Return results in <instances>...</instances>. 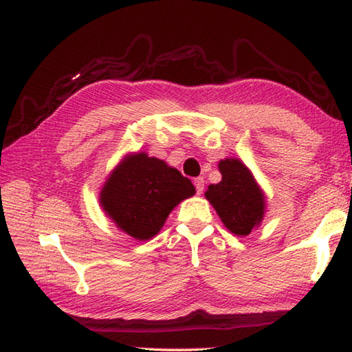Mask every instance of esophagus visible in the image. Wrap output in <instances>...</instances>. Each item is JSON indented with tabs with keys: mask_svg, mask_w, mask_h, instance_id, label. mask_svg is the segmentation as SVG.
Listing matches in <instances>:
<instances>
[{
	"mask_svg": "<svg viewBox=\"0 0 352 352\" xmlns=\"http://www.w3.org/2000/svg\"><path fill=\"white\" fill-rule=\"evenodd\" d=\"M193 184H195V189H197L198 195H201V193H203V190H204V178L203 177L195 178V180H193Z\"/></svg>",
	"mask_w": 352,
	"mask_h": 352,
	"instance_id": "obj_1",
	"label": "esophagus"
}]
</instances>
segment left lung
Wrapping results in <instances>:
<instances>
[{
  "instance_id": "1",
  "label": "left lung",
  "mask_w": 352,
  "mask_h": 352,
  "mask_svg": "<svg viewBox=\"0 0 352 352\" xmlns=\"http://www.w3.org/2000/svg\"><path fill=\"white\" fill-rule=\"evenodd\" d=\"M219 170L222 180L208 186L206 198L231 233L248 236L263 219V192L254 180L251 170L241 160H221Z\"/></svg>"
}]
</instances>
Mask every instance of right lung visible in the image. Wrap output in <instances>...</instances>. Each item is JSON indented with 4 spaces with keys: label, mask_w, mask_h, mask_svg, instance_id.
<instances>
[{
    "label": "right lung",
    "mask_w": 352,
    "mask_h": 352,
    "mask_svg": "<svg viewBox=\"0 0 352 352\" xmlns=\"http://www.w3.org/2000/svg\"><path fill=\"white\" fill-rule=\"evenodd\" d=\"M195 193L180 170L145 153L118 164L101 189L100 203L119 230L136 241H148L162 230L177 204Z\"/></svg>",
    "instance_id": "obj_1"
}]
</instances>
